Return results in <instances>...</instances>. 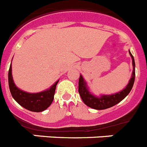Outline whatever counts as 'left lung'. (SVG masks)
<instances>
[{"label":"left lung","instance_id":"8db88e82","mask_svg":"<svg viewBox=\"0 0 147 147\" xmlns=\"http://www.w3.org/2000/svg\"><path fill=\"white\" fill-rule=\"evenodd\" d=\"M129 53L132 57V67H133L132 76L126 88L119 93L111 95H101L100 97L96 96L89 91V88L87 85L86 82L83 79L82 76L80 75V80H79V93L83 102L87 106L95 110H105V109L110 108L119 103L129 94L134 84L135 76H136V73H135L136 64H135L134 57L130 51H129Z\"/></svg>","mask_w":147,"mask_h":147}]
</instances>
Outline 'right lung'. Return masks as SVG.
<instances>
[{"label":"right lung","mask_w":147,"mask_h":147,"mask_svg":"<svg viewBox=\"0 0 147 147\" xmlns=\"http://www.w3.org/2000/svg\"><path fill=\"white\" fill-rule=\"evenodd\" d=\"M8 80L10 92L14 99L22 107L32 112H42L51 105L54 100L56 87L59 82L57 80L49 89L42 92L36 93H27L19 89L15 85L11 75V65H10L9 70Z\"/></svg>","instance_id":"1"}]
</instances>
